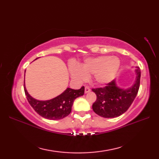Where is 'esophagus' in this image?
Returning a JSON list of instances; mask_svg holds the SVG:
<instances>
[{"label": "esophagus", "instance_id": "obj_1", "mask_svg": "<svg viewBox=\"0 0 159 159\" xmlns=\"http://www.w3.org/2000/svg\"><path fill=\"white\" fill-rule=\"evenodd\" d=\"M90 91H91V89L89 88V87H87V86H86V87H85V93L89 92Z\"/></svg>", "mask_w": 159, "mask_h": 159}]
</instances>
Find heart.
<instances>
[{
    "instance_id": "obj_1",
    "label": "heart",
    "mask_w": 159,
    "mask_h": 159,
    "mask_svg": "<svg viewBox=\"0 0 159 159\" xmlns=\"http://www.w3.org/2000/svg\"><path fill=\"white\" fill-rule=\"evenodd\" d=\"M120 66V59L111 56H100L87 59L81 66H70L71 75L77 80H85L87 76H93L98 84L104 85L113 79Z\"/></svg>"
}]
</instances>
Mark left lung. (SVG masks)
<instances>
[{
	"instance_id": "1",
	"label": "left lung",
	"mask_w": 159,
	"mask_h": 159,
	"mask_svg": "<svg viewBox=\"0 0 159 159\" xmlns=\"http://www.w3.org/2000/svg\"><path fill=\"white\" fill-rule=\"evenodd\" d=\"M135 81L131 87L122 89L117 87L116 80L100 88L92 89L96 94V100L92 109L98 116L105 118H113L122 115L133 103L139 89L141 70L136 67Z\"/></svg>"
}]
</instances>
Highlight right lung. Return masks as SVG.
<instances>
[{"instance_id": "right-lung-1", "label": "right lung", "mask_w": 159, "mask_h": 159, "mask_svg": "<svg viewBox=\"0 0 159 159\" xmlns=\"http://www.w3.org/2000/svg\"><path fill=\"white\" fill-rule=\"evenodd\" d=\"M24 89L28 102L33 108V109L39 116L52 120H61L68 116L72 111V107L74 100L78 97L83 96L85 92L84 87H82L80 89L67 88L58 96L51 100L43 101L36 100L30 96L26 89L25 83H24Z\"/></svg>"}]
</instances>
